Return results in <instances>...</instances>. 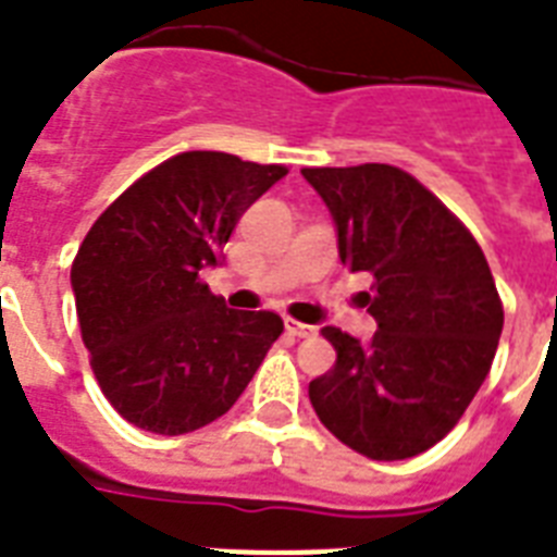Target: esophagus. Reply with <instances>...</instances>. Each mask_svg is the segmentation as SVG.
Returning <instances> with one entry per match:
<instances>
[{
    "instance_id": "34e87169",
    "label": "esophagus",
    "mask_w": 557,
    "mask_h": 557,
    "mask_svg": "<svg viewBox=\"0 0 557 557\" xmlns=\"http://www.w3.org/2000/svg\"><path fill=\"white\" fill-rule=\"evenodd\" d=\"M286 332L292 338H312L314 326H306V323L295 321V318H286Z\"/></svg>"
}]
</instances>
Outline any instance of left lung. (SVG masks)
Here are the masks:
<instances>
[{
    "label": "left lung",
    "mask_w": 557,
    "mask_h": 557,
    "mask_svg": "<svg viewBox=\"0 0 557 557\" xmlns=\"http://www.w3.org/2000/svg\"><path fill=\"white\" fill-rule=\"evenodd\" d=\"M338 231V257L372 277L367 344L323 326L338 361L309 384L314 413L379 462L433 448L492 370L503 304L483 248L410 173L389 164L300 170Z\"/></svg>",
    "instance_id": "8db88e82"
}]
</instances>
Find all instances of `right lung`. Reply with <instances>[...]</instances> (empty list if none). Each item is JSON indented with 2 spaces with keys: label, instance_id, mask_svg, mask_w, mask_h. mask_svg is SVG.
<instances>
[{
  "label": "right lung",
  "instance_id": "obj_1",
  "mask_svg": "<svg viewBox=\"0 0 557 557\" xmlns=\"http://www.w3.org/2000/svg\"><path fill=\"white\" fill-rule=\"evenodd\" d=\"M227 152L173 156L98 216L72 265L77 321L103 396L161 436L199 431L243 396L280 338L274 312H239L199 280L236 222L286 176Z\"/></svg>",
  "mask_w": 557,
  "mask_h": 557
}]
</instances>
